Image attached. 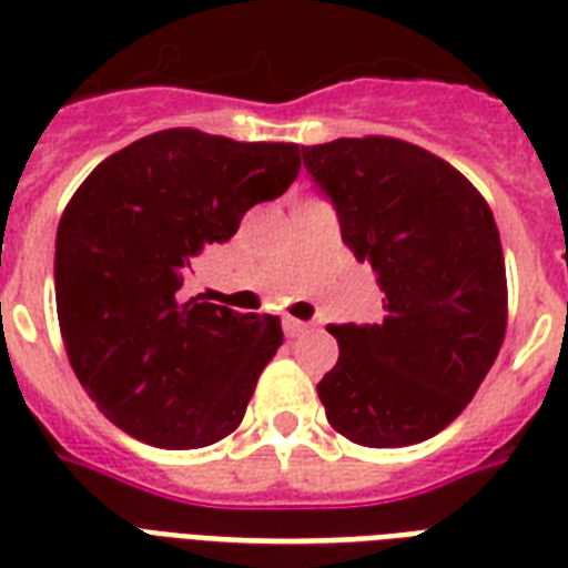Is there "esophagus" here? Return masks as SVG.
I'll use <instances>...</instances> for the list:
<instances>
[{
    "label": "esophagus",
    "instance_id": "1",
    "mask_svg": "<svg viewBox=\"0 0 568 568\" xmlns=\"http://www.w3.org/2000/svg\"><path fill=\"white\" fill-rule=\"evenodd\" d=\"M306 329H310V324H303V321H297V318H283V333H285V336H288V338L303 336Z\"/></svg>",
    "mask_w": 568,
    "mask_h": 568
}]
</instances>
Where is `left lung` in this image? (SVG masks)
Returning <instances> with one entry per match:
<instances>
[{"label": "left lung", "mask_w": 568, "mask_h": 568, "mask_svg": "<svg viewBox=\"0 0 568 568\" xmlns=\"http://www.w3.org/2000/svg\"><path fill=\"white\" fill-rule=\"evenodd\" d=\"M336 205L342 241L383 292L379 324H329L338 363L318 383L333 430L400 448L445 430L493 368L507 329V271L493 209L439 155L397 138L303 146Z\"/></svg>", "instance_id": "8db88e82"}]
</instances>
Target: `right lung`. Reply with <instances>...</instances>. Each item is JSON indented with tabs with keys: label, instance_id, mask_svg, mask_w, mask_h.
<instances>
[{
	"label": "right lung",
	"instance_id": "1",
	"mask_svg": "<svg viewBox=\"0 0 568 568\" xmlns=\"http://www.w3.org/2000/svg\"><path fill=\"white\" fill-rule=\"evenodd\" d=\"M301 173L297 144L164 129L97 164L55 235V306L75 377L120 430L205 448L244 418L283 327L182 297L194 256Z\"/></svg>",
	"mask_w": 568,
	"mask_h": 568
}]
</instances>
